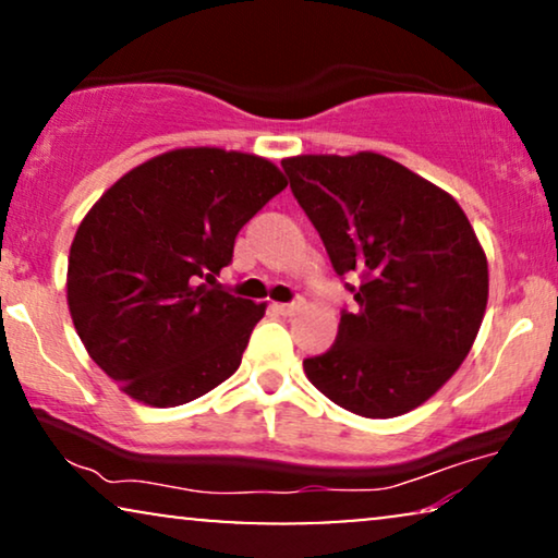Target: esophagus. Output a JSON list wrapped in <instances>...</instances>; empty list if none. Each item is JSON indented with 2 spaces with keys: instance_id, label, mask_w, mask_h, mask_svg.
<instances>
[{
  "instance_id": "34e87169",
  "label": "esophagus",
  "mask_w": 558,
  "mask_h": 558,
  "mask_svg": "<svg viewBox=\"0 0 558 558\" xmlns=\"http://www.w3.org/2000/svg\"><path fill=\"white\" fill-rule=\"evenodd\" d=\"M302 307H304V302H289V304L274 302V310H277L279 315H294V312H300Z\"/></svg>"
}]
</instances>
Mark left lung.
I'll use <instances>...</instances> for the list:
<instances>
[{
    "mask_svg": "<svg viewBox=\"0 0 558 558\" xmlns=\"http://www.w3.org/2000/svg\"><path fill=\"white\" fill-rule=\"evenodd\" d=\"M332 269L361 274L310 384L365 418L422 407L454 376L487 307V256L460 203L378 151L281 159Z\"/></svg>",
    "mask_w": 558,
    "mask_h": 558,
    "instance_id": "obj_1",
    "label": "left lung"
}]
</instances>
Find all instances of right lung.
I'll list each match as a JSON object with an SVG mask.
<instances>
[{
	"instance_id": "right-lung-1",
	"label": "right lung",
	"mask_w": 558,
	"mask_h": 558,
	"mask_svg": "<svg viewBox=\"0 0 558 558\" xmlns=\"http://www.w3.org/2000/svg\"><path fill=\"white\" fill-rule=\"evenodd\" d=\"M284 187L266 157L182 147L129 170L86 213L68 256V310L129 399L180 407L239 371L266 302L223 292L216 274Z\"/></svg>"
}]
</instances>
